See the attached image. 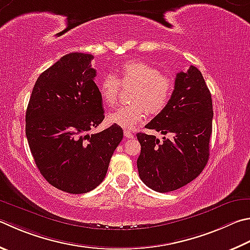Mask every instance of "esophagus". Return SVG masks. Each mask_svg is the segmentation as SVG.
I'll return each instance as SVG.
<instances>
[{
  "instance_id": "obj_1",
  "label": "esophagus",
  "mask_w": 250,
  "mask_h": 250,
  "mask_svg": "<svg viewBox=\"0 0 250 250\" xmlns=\"http://www.w3.org/2000/svg\"><path fill=\"white\" fill-rule=\"evenodd\" d=\"M124 134H125V138H129V139H132L134 135H133V133L131 132L130 130H128V129H125V131H124Z\"/></svg>"
}]
</instances>
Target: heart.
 I'll return each instance as SVG.
<instances>
[{"label": "heart", "instance_id": "b5f03b06", "mask_svg": "<svg viewBox=\"0 0 250 250\" xmlns=\"http://www.w3.org/2000/svg\"><path fill=\"white\" fill-rule=\"evenodd\" d=\"M119 74V80L116 75L106 74L101 81L99 94L103 102L107 106L115 105L121 83L125 86H135L131 97L133 104L121 106L111 112L108 116L110 124L131 129L146 119L147 111L157 115L168 106L175 92V80L172 76L162 74L157 67L139 60L122 63Z\"/></svg>", "mask_w": 250, "mask_h": 250}]
</instances>
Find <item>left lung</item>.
Here are the masks:
<instances>
[{"label": "left lung", "mask_w": 250, "mask_h": 250, "mask_svg": "<svg viewBox=\"0 0 250 250\" xmlns=\"http://www.w3.org/2000/svg\"><path fill=\"white\" fill-rule=\"evenodd\" d=\"M212 119L211 93L201 72L191 65L177 73L168 106L145 125L167 138L137 134L141 180L157 192H169L197 178L210 155Z\"/></svg>", "instance_id": "obj_1"}]
</instances>
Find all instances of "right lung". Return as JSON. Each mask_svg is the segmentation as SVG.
<instances>
[{
	"instance_id": "add662e5",
	"label": "right lung",
	"mask_w": 250,
	"mask_h": 250,
	"mask_svg": "<svg viewBox=\"0 0 250 250\" xmlns=\"http://www.w3.org/2000/svg\"><path fill=\"white\" fill-rule=\"evenodd\" d=\"M93 59L72 52L42 72L26 111V137L38 169L53 187L73 194L88 192L105 179L124 138L117 125L88 133L105 118Z\"/></svg>"
}]
</instances>
